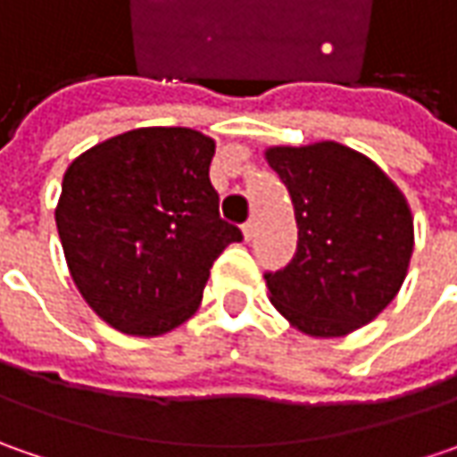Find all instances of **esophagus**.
<instances>
[{
    "label": "esophagus",
    "instance_id": "obj_1",
    "mask_svg": "<svg viewBox=\"0 0 457 457\" xmlns=\"http://www.w3.org/2000/svg\"><path fill=\"white\" fill-rule=\"evenodd\" d=\"M254 234H256V223L254 220H246V223H244V238H246V241H252Z\"/></svg>",
    "mask_w": 457,
    "mask_h": 457
}]
</instances>
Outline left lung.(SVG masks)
I'll return each instance as SVG.
<instances>
[{
	"label": "left lung",
	"mask_w": 457,
	"mask_h": 457,
	"mask_svg": "<svg viewBox=\"0 0 457 457\" xmlns=\"http://www.w3.org/2000/svg\"><path fill=\"white\" fill-rule=\"evenodd\" d=\"M267 162L287 185L297 220L292 262L264 274L272 305L315 338L371 323L396 297L414 249L402 190L338 142L270 147Z\"/></svg>",
	"instance_id": "left-lung-1"
}]
</instances>
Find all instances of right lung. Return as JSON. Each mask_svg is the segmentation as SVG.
Wrapping results in <instances>:
<instances>
[{
	"label": "right lung",
	"mask_w": 457,
	"mask_h": 457,
	"mask_svg": "<svg viewBox=\"0 0 457 457\" xmlns=\"http://www.w3.org/2000/svg\"><path fill=\"white\" fill-rule=\"evenodd\" d=\"M216 142L185 127H145L76 157L55 223L71 277L101 320L162 336L203 300L219 254L241 241L219 216L208 167Z\"/></svg>",
	"instance_id": "right-lung-1"
}]
</instances>
